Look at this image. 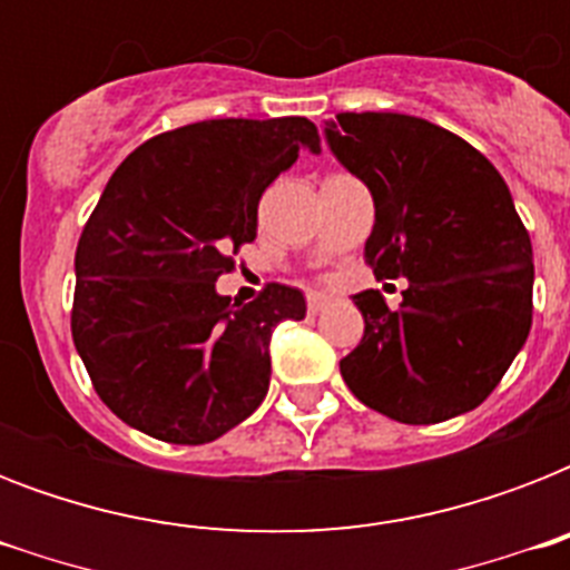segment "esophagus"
Returning <instances> with one entry per match:
<instances>
[{"instance_id": "1", "label": "esophagus", "mask_w": 570, "mask_h": 570, "mask_svg": "<svg viewBox=\"0 0 570 570\" xmlns=\"http://www.w3.org/2000/svg\"><path fill=\"white\" fill-rule=\"evenodd\" d=\"M328 302H331V295H325V293H311V295H307V311H311V313L325 311V307H328Z\"/></svg>"}]
</instances>
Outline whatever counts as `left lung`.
<instances>
[{"instance_id":"1","label":"left lung","mask_w":570,"mask_h":570,"mask_svg":"<svg viewBox=\"0 0 570 570\" xmlns=\"http://www.w3.org/2000/svg\"><path fill=\"white\" fill-rule=\"evenodd\" d=\"M325 141L375 204L366 259L405 277L390 311L375 289L352 295L361 346L340 361L348 390L407 425L482 405L532 325V245L494 165L450 129L399 111H340Z\"/></svg>"}]
</instances>
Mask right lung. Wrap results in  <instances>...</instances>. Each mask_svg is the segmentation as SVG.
I'll return each instance as SVG.
<instances>
[{"mask_svg": "<svg viewBox=\"0 0 570 570\" xmlns=\"http://www.w3.org/2000/svg\"><path fill=\"white\" fill-rule=\"evenodd\" d=\"M320 132L307 118H218L150 138L118 165L76 248L73 343L100 399L138 432L209 443L268 393L272 331L304 320L293 286L230 302L215 281L257 239L268 183Z\"/></svg>", "mask_w": 570, "mask_h": 570, "instance_id": "add662e5", "label": "right lung"}]
</instances>
